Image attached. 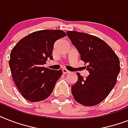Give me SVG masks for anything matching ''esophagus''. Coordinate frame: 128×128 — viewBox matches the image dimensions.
Returning a JSON list of instances; mask_svg holds the SVG:
<instances>
[{"instance_id": "esophagus-1", "label": "esophagus", "mask_w": 128, "mask_h": 128, "mask_svg": "<svg viewBox=\"0 0 128 128\" xmlns=\"http://www.w3.org/2000/svg\"><path fill=\"white\" fill-rule=\"evenodd\" d=\"M62 73L64 74H68V73H70V71H68V70H66V68H63V69H62Z\"/></svg>"}]
</instances>
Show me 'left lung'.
I'll list each match as a JSON object with an SVG mask.
<instances>
[{
	"label": "left lung",
	"instance_id": "8db88e82",
	"mask_svg": "<svg viewBox=\"0 0 128 128\" xmlns=\"http://www.w3.org/2000/svg\"><path fill=\"white\" fill-rule=\"evenodd\" d=\"M68 38L88 66L89 75L84 78L77 73L78 81L72 86L77 102L94 106L109 95L117 82L120 71V60L111 47L100 38L86 33L67 31Z\"/></svg>",
	"mask_w": 128,
	"mask_h": 128
}]
</instances>
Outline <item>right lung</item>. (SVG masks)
Segmentation results:
<instances>
[{"label": "right lung", "mask_w": 128, "mask_h": 128, "mask_svg": "<svg viewBox=\"0 0 128 128\" xmlns=\"http://www.w3.org/2000/svg\"><path fill=\"white\" fill-rule=\"evenodd\" d=\"M66 36L60 30L36 31L22 38L12 48L9 60L13 80L22 96L30 102L42 101L52 94L61 70L43 67L52 56L54 44Z\"/></svg>", "instance_id": "obj_1"}]
</instances>
